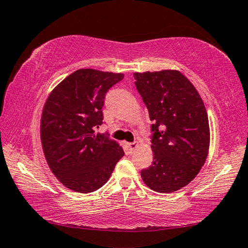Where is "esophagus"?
<instances>
[{
    "label": "esophagus",
    "mask_w": 248,
    "mask_h": 248,
    "mask_svg": "<svg viewBox=\"0 0 248 248\" xmlns=\"http://www.w3.org/2000/svg\"><path fill=\"white\" fill-rule=\"evenodd\" d=\"M138 145H139V144H138L137 142L128 143V148H129V151H130V153H133L134 151H136V150H137V148H138Z\"/></svg>",
    "instance_id": "1"
}]
</instances>
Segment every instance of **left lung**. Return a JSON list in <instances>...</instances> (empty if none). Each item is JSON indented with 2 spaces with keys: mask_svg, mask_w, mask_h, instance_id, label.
<instances>
[{
  "mask_svg": "<svg viewBox=\"0 0 248 248\" xmlns=\"http://www.w3.org/2000/svg\"><path fill=\"white\" fill-rule=\"evenodd\" d=\"M133 77L154 123V160L141 171L142 180L155 192L178 191L196 177L208 155L205 105L194 85L178 70L136 73Z\"/></svg>",
  "mask_w": 248,
  "mask_h": 248,
  "instance_id": "obj_1",
  "label": "left lung"
}]
</instances>
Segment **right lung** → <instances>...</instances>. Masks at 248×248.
<instances>
[{
    "label": "right lung",
    "instance_id": "1",
    "mask_svg": "<svg viewBox=\"0 0 248 248\" xmlns=\"http://www.w3.org/2000/svg\"><path fill=\"white\" fill-rule=\"evenodd\" d=\"M124 74L79 69L53 90L43 107L41 142L48 167L70 190L94 192L108 181L124 150L103 124L104 98Z\"/></svg>",
    "mask_w": 248,
    "mask_h": 248
}]
</instances>
